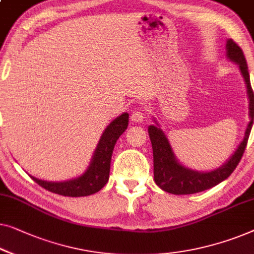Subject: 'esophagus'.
Here are the masks:
<instances>
[{"mask_svg":"<svg viewBox=\"0 0 254 254\" xmlns=\"http://www.w3.org/2000/svg\"><path fill=\"white\" fill-rule=\"evenodd\" d=\"M130 119L133 123L135 124H139L142 123L143 120H144V113H143L141 110H135V111H133V113H131V117Z\"/></svg>","mask_w":254,"mask_h":254,"instance_id":"esophagus-1","label":"esophagus"}]
</instances>
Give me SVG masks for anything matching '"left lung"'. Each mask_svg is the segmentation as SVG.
I'll return each mask as SVG.
<instances>
[{
    "label": "left lung",
    "mask_w": 254,
    "mask_h": 254,
    "mask_svg": "<svg viewBox=\"0 0 254 254\" xmlns=\"http://www.w3.org/2000/svg\"><path fill=\"white\" fill-rule=\"evenodd\" d=\"M226 57L229 62L238 65L241 74L243 76L246 94L249 98V118L250 123L245 128L243 139L237 149L228 158L225 164L212 171L192 170L175 156L167 135L160 128L154 117L152 120L154 125H150L148 133L152 144L153 151V176L154 182L161 190L173 194H191L205 191L225 181L234 172L243 156L246 143L251 133L254 118V94L250 82V74L243 51L231 39L226 42Z\"/></svg>",
    "instance_id": "obj_1"
}]
</instances>
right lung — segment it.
<instances>
[{
  "label": "right lung",
  "mask_w": 254,
  "mask_h": 254,
  "mask_svg": "<svg viewBox=\"0 0 254 254\" xmlns=\"http://www.w3.org/2000/svg\"><path fill=\"white\" fill-rule=\"evenodd\" d=\"M128 118L129 115L124 112L106 126L91 157L89 166L81 175L61 182L46 181L28 175L42 188L62 196L84 197L98 192L109 181L113 149L120 135L127 129Z\"/></svg>",
  "instance_id": "obj_1"
}]
</instances>
